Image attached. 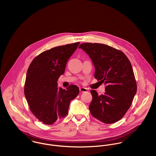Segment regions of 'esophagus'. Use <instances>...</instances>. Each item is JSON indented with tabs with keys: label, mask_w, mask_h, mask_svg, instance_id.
Returning a JSON list of instances; mask_svg holds the SVG:
<instances>
[{
	"label": "esophagus",
	"mask_w": 156,
	"mask_h": 156,
	"mask_svg": "<svg viewBox=\"0 0 156 156\" xmlns=\"http://www.w3.org/2000/svg\"><path fill=\"white\" fill-rule=\"evenodd\" d=\"M79 90H80V92H86L88 90V89L85 88H80Z\"/></svg>",
	"instance_id": "1"
}]
</instances>
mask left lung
<instances>
[{"label":"left lung","instance_id":"8db88e82","mask_svg":"<svg viewBox=\"0 0 156 156\" xmlns=\"http://www.w3.org/2000/svg\"><path fill=\"white\" fill-rule=\"evenodd\" d=\"M79 48L92 60L95 78L106 86L105 94L101 95L90 90V113L104 123L118 121L130 108L137 91L130 61L123 52L107 45L83 43Z\"/></svg>","mask_w":156,"mask_h":156}]
</instances>
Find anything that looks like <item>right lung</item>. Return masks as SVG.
Instances as JSON below:
<instances>
[{
	"label": "right lung",
	"instance_id": "add662e5",
	"mask_svg": "<svg viewBox=\"0 0 156 156\" xmlns=\"http://www.w3.org/2000/svg\"><path fill=\"white\" fill-rule=\"evenodd\" d=\"M79 44L75 43L46 50L37 56L28 68L24 95L32 113L47 125L66 116L70 101L79 93L76 85L62 89L58 87L57 82Z\"/></svg>",
	"mask_w": 156,
	"mask_h": 156
}]
</instances>
